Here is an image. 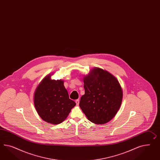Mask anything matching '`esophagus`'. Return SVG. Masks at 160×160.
I'll return each instance as SVG.
<instances>
[{
	"mask_svg": "<svg viewBox=\"0 0 160 160\" xmlns=\"http://www.w3.org/2000/svg\"><path fill=\"white\" fill-rule=\"evenodd\" d=\"M79 102H80L79 99H78L76 100V105H79Z\"/></svg>",
	"mask_w": 160,
	"mask_h": 160,
	"instance_id": "esophagus-1",
	"label": "esophagus"
}]
</instances>
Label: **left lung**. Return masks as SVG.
I'll return each mask as SVG.
<instances>
[{"instance_id":"1","label":"left lung","mask_w":160,"mask_h":160,"mask_svg":"<svg viewBox=\"0 0 160 160\" xmlns=\"http://www.w3.org/2000/svg\"><path fill=\"white\" fill-rule=\"evenodd\" d=\"M85 94L79 106L87 119L95 124L111 121L121 107L123 92L118 80L112 74L98 68L84 77Z\"/></svg>"}]
</instances>
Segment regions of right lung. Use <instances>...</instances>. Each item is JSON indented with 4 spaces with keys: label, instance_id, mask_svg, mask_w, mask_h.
Returning <instances> with one entry per match:
<instances>
[{
    "label": "right lung",
    "instance_id": "obj_1",
    "mask_svg": "<svg viewBox=\"0 0 160 160\" xmlns=\"http://www.w3.org/2000/svg\"><path fill=\"white\" fill-rule=\"evenodd\" d=\"M62 80H52L48 74L37 87L34 102L39 117L49 123L58 125L65 121L76 102L69 99Z\"/></svg>",
    "mask_w": 160,
    "mask_h": 160
}]
</instances>
